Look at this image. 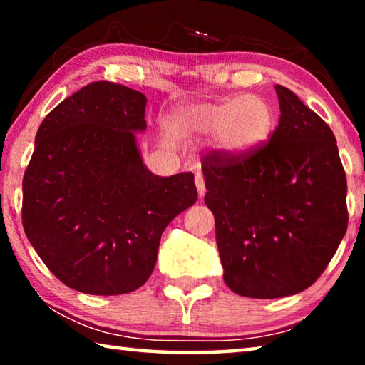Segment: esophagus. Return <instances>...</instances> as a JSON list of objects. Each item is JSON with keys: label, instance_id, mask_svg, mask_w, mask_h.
I'll use <instances>...</instances> for the list:
<instances>
[{"label": "esophagus", "instance_id": "esophagus-1", "mask_svg": "<svg viewBox=\"0 0 365 365\" xmlns=\"http://www.w3.org/2000/svg\"><path fill=\"white\" fill-rule=\"evenodd\" d=\"M195 183H196V188H197V195H200V197H202L206 195V185H205V178H202L200 172H196Z\"/></svg>", "mask_w": 365, "mask_h": 365}]
</instances>
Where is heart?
Here are the masks:
<instances>
[{
	"label": "heart",
	"mask_w": 365,
	"mask_h": 365,
	"mask_svg": "<svg viewBox=\"0 0 365 365\" xmlns=\"http://www.w3.org/2000/svg\"><path fill=\"white\" fill-rule=\"evenodd\" d=\"M172 123L180 132L215 135L222 151L245 156L269 140L274 128V110L261 96H235L178 108Z\"/></svg>",
	"instance_id": "heart-1"
}]
</instances>
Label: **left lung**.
Masks as SVG:
<instances>
[{"label": "left lung", "mask_w": 365, "mask_h": 365, "mask_svg": "<svg viewBox=\"0 0 365 365\" xmlns=\"http://www.w3.org/2000/svg\"><path fill=\"white\" fill-rule=\"evenodd\" d=\"M275 91L280 120L269 143L245 156L212 151L201 164L224 280L257 299L311 287L348 228L335 135L292 90Z\"/></svg>", "instance_id": "obj_1"}]
</instances>
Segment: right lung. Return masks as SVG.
<instances>
[{
  "instance_id": "1",
  "label": "right lung",
  "mask_w": 365,
  "mask_h": 365,
  "mask_svg": "<svg viewBox=\"0 0 365 365\" xmlns=\"http://www.w3.org/2000/svg\"><path fill=\"white\" fill-rule=\"evenodd\" d=\"M146 96L100 80L59 103L36 132L22 180V225L72 289L130 293L150 279L160 235L197 197L191 172L146 169L135 133Z\"/></svg>"
}]
</instances>
